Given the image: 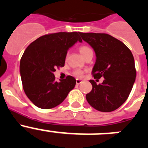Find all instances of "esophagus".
I'll use <instances>...</instances> for the list:
<instances>
[{"mask_svg":"<svg viewBox=\"0 0 148 148\" xmlns=\"http://www.w3.org/2000/svg\"><path fill=\"white\" fill-rule=\"evenodd\" d=\"M82 81L80 80V79H78V78H77L76 79V84H82Z\"/></svg>","mask_w":148,"mask_h":148,"instance_id":"esophagus-1","label":"esophagus"}]
</instances>
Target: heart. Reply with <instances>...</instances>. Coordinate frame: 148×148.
Returning <instances> with one entry per match:
<instances>
[{
	"instance_id": "b5f03b06",
	"label": "heart",
	"mask_w": 148,
	"mask_h": 148,
	"mask_svg": "<svg viewBox=\"0 0 148 148\" xmlns=\"http://www.w3.org/2000/svg\"><path fill=\"white\" fill-rule=\"evenodd\" d=\"M90 51H91V49L87 46H82L80 48H79V52H80L81 55L82 56V57L85 56L87 53H89ZM76 76H82L83 75V72H82L81 70H75V73H74Z\"/></svg>"
}]
</instances>
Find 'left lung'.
<instances>
[{"label": "left lung", "mask_w": 148, "mask_h": 148, "mask_svg": "<svg viewBox=\"0 0 148 148\" xmlns=\"http://www.w3.org/2000/svg\"><path fill=\"white\" fill-rule=\"evenodd\" d=\"M94 49L96 56L92 73L94 78H104L101 84L94 80L91 92L86 95L90 106L101 112H111L125 102L135 82L136 71L131 51L124 43L105 33L79 32Z\"/></svg>", "instance_id": "obj_1"}]
</instances>
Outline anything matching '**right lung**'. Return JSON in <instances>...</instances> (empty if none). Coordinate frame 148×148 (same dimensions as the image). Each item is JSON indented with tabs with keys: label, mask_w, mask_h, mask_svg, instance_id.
<instances>
[{
	"label": "right lung",
	"mask_w": 148,
	"mask_h": 148,
	"mask_svg": "<svg viewBox=\"0 0 148 148\" xmlns=\"http://www.w3.org/2000/svg\"><path fill=\"white\" fill-rule=\"evenodd\" d=\"M79 32H57L43 35L27 47L20 62L23 88L31 101L41 109H51L64 101L76 80L68 75L56 82V67L64 66L68 49L77 41Z\"/></svg>",
	"instance_id": "1"
}]
</instances>
